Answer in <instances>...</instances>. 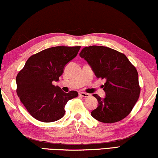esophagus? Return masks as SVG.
Masks as SVG:
<instances>
[{"instance_id":"34e87169","label":"esophagus","mask_w":158,"mask_h":158,"mask_svg":"<svg viewBox=\"0 0 158 158\" xmlns=\"http://www.w3.org/2000/svg\"><path fill=\"white\" fill-rule=\"evenodd\" d=\"M79 96H82V97H89V94L87 93H85V92H79Z\"/></svg>"}]
</instances>
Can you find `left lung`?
I'll list each match as a JSON object with an SVG mask.
<instances>
[{"label":"left lung","instance_id":"1","mask_svg":"<svg viewBox=\"0 0 158 158\" xmlns=\"http://www.w3.org/2000/svg\"><path fill=\"white\" fill-rule=\"evenodd\" d=\"M92 68L97 78L106 79L104 98L94 94L98 105L91 115L105 123H116L131 112L139 98L140 87L135 67L127 56L103 46H89L79 54Z\"/></svg>","mask_w":158,"mask_h":158}]
</instances>
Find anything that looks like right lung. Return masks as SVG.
Segmentation results:
<instances>
[{
    "label": "right lung",
    "mask_w": 158,
    "mask_h": 158,
    "mask_svg": "<svg viewBox=\"0 0 158 158\" xmlns=\"http://www.w3.org/2000/svg\"><path fill=\"white\" fill-rule=\"evenodd\" d=\"M80 46H57L32 55L16 77L17 94L27 111L44 123L64 116L67 102L78 96L76 91L65 93L52 81H59L64 66L77 55Z\"/></svg>",
    "instance_id": "obj_1"
}]
</instances>
